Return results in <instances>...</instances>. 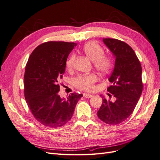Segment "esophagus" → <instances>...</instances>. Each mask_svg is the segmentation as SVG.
Segmentation results:
<instances>
[{
    "mask_svg": "<svg viewBox=\"0 0 160 160\" xmlns=\"http://www.w3.org/2000/svg\"><path fill=\"white\" fill-rule=\"evenodd\" d=\"M83 96H84V97H86V98H90V97H92V95L89 93H84L83 94Z\"/></svg>",
    "mask_w": 160,
    "mask_h": 160,
    "instance_id": "obj_1",
    "label": "esophagus"
}]
</instances>
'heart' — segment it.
I'll list each match as a JSON object with an SVG mask.
<instances>
[{
	"label": "heart",
	"instance_id": "1",
	"mask_svg": "<svg viewBox=\"0 0 160 160\" xmlns=\"http://www.w3.org/2000/svg\"><path fill=\"white\" fill-rule=\"evenodd\" d=\"M83 52L86 56L93 61L94 67L102 74L108 73L112 67V61L110 57L104 55L103 48L94 42H89L83 46ZM75 59L74 55H71L67 62L66 66L68 69L72 68ZM98 76L95 73L86 75H80L74 80L76 88L85 91H92L94 89V84L98 81Z\"/></svg>",
	"mask_w": 160,
	"mask_h": 160
}]
</instances>
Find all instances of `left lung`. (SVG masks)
<instances>
[{"mask_svg":"<svg viewBox=\"0 0 160 160\" xmlns=\"http://www.w3.org/2000/svg\"><path fill=\"white\" fill-rule=\"evenodd\" d=\"M102 42L115 58L114 70L108 78L112 86L107 91L116 99L107 100L102 96L97 116L107 124H118L133 112L141 95L142 67L133 50L126 42L114 38H103Z\"/></svg>","mask_w":160,"mask_h":160,"instance_id":"obj_1","label":"left lung"}]
</instances>
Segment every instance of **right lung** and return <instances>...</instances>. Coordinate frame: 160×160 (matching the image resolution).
<instances>
[{
	"label": "right lung",
	"mask_w": 160,
	"mask_h": 160,
	"mask_svg": "<svg viewBox=\"0 0 160 160\" xmlns=\"http://www.w3.org/2000/svg\"><path fill=\"white\" fill-rule=\"evenodd\" d=\"M76 44L48 42L37 46L25 67L24 93L34 117L44 126L59 128L71 119L82 94L72 93L67 99L58 95L66 61Z\"/></svg>",
	"instance_id": "1"
}]
</instances>
